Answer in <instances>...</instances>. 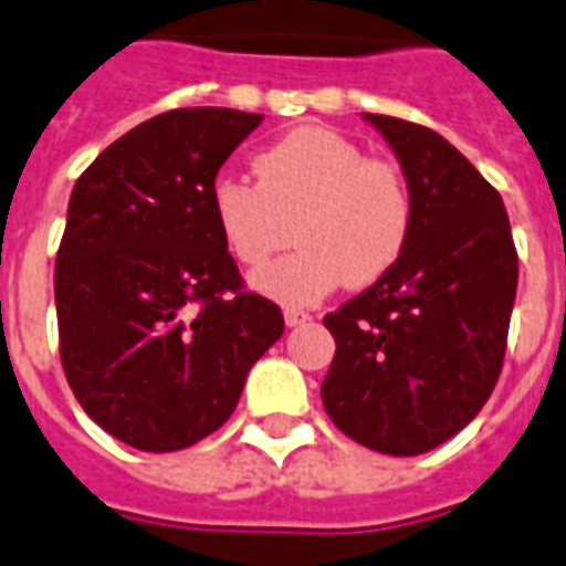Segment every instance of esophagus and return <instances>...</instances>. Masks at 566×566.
Masks as SVG:
<instances>
[{
  "label": "esophagus",
  "instance_id": "obj_1",
  "mask_svg": "<svg viewBox=\"0 0 566 566\" xmlns=\"http://www.w3.org/2000/svg\"><path fill=\"white\" fill-rule=\"evenodd\" d=\"M311 314L305 308H284V323L287 326H302V323H308Z\"/></svg>",
  "mask_w": 566,
  "mask_h": 566
}]
</instances>
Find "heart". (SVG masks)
<instances>
[{
    "label": "heart",
    "instance_id": "heart-1",
    "mask_svg": "<svg viewBox=\"0 0 566 566\" xmlns=\"http://www.w3.org/2000/svg\"><path fill=\"white\" fill-rule=\"evenodd\" d=\"M255 185L220 172L208 208L220 240L240 266L266 264L287 243H300L252 279L287 305H311L340 284L367 287L387 275L413 234V193L405 172L370 158L332 128L302 126L255 155Z\"/></svg>",
    "mask_w": 566,
    "mask_h": 566
}]
</instances>
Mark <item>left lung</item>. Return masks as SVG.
Listing matches in <instances>:
<instances>
[{"label": "left lung", "mask_w": 566, "mask_h": 566, "mask_svg": "<svg viewBox=\"0 0 566 566\" xmlns=\"http://www.w3.org/2000/svg\"><path fill=\"white\" fill-rule=\"evenodd\" d=\"M394 146L413 193L402 261L323 317L335 358L323 405L346 438L420 455L464 429L505 361L517 249L491 181L438 132L364 114Z\"/></svg>", "instance_id": "obj_1"}]
</instances>
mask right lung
<instances>
[{"label":"right lung","mask_w":566,"mask_h":566,"mask_svg":"<svg viewBox=\"0 0 566 566\" xmlns=\"http://www.w3.org/2000/svg\"><path fill=\"white\" fill-rule=\"evenodd\" d=\"M258 123L234 108L167 111L75 181L55 258L57 349L78 405L128 447L176 452L220 429L284 332L208 208Z\"/></svg>","instance_id":"right-lung-1"}]
</instances>
